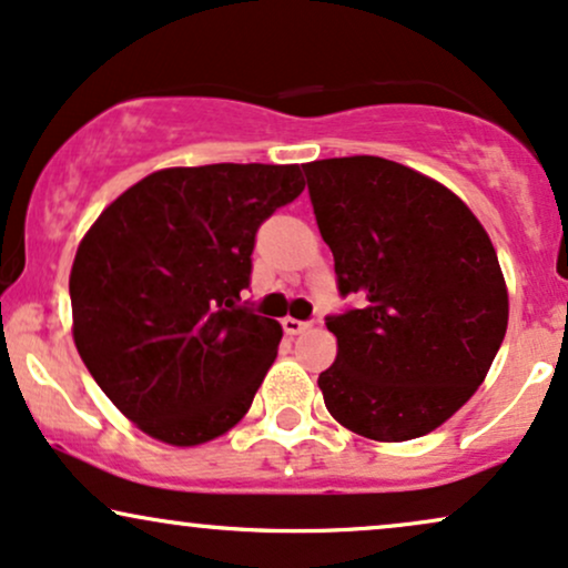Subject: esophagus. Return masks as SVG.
I'll return each instance as SVG.
<instances>
[{"mask_svg": "<svg viewBox=\"0 0 568 568\" xmlns=\"http://www.w3.org/2000/svg\"><path fill=\"white\" fill-rule=\"evenodd\" d=\"M282 326H284V332L286 335H300V332H305L308 329V322H300V318H292V316H286V318H282Z\"/></svg>", "mask_w": 568, "mask_h": 568, "instance_id": "obj_1", "label": "esophagus"}]
</instances>
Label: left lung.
I'll list each match as a JSON object with an SVG mask.
<instances>
[{
	"label": "left lung",
	"mask_w": 568,
	"mask_h": 568,
	"mask_svg": "<svg viewBox=\"0 0 568 568\" xmlns=\"http://www.w3.org/2000/svg\"><path fill=\"white\" fill-rule=\"evenodd\" d=\"M339 297L326 316L337 358L318 375L339 425L375 438L425 436L463 406L508 329V290L489 236L449 189L379 156L303 166Z\"/></svg>",
	"instance_id": "8db88e82"
}]
</instances>
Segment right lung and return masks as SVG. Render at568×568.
<instances>
[{
    "mask_svg": "<svg viewBox=\"0 0 568 568\" xmlns=\"http://www.w3.org/2000/svg\"><path fill=\"white\" fill-rule=\"evenodd\" d=\"M303 189L297 164L172 166L87 231L69 282L73 343L140 430L196 446L246 415L282 339L276 318L242 303L252 250Z\"/></svg>",
    "mask_w": 568,
    "mask_h": 568,
    "instance_id": "right-lung-1",
    "label": "right lung"
}]
</instances>
